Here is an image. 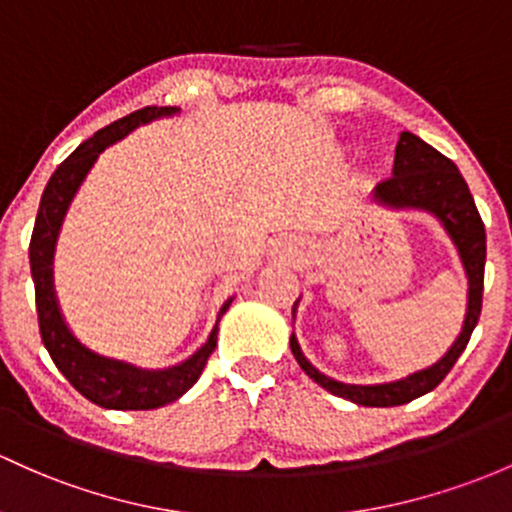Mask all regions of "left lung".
Wrapping results in <instances>:
<instances>
[{
  "label": "left lung",
  "mask_w": 512,
  "mask_h": 512,
  "mask_svg": "<svg viewBox=\"0 0 512 512\" xmlns=\"http://www.w3.org/2000/svg\"><path fill=\"white\" fill-rule=\"evenodd\" d=\"M373 200L383 207H393V210H422L432 214L449 234L456 246V254L461 258V266H464L466 280H469L466 315L459 337L437 364L410 373L400 381L376 383V386H356V383H342L324 376L305 359L295 334H290V349H293L295 361L302 371L332 395H339L356 405H366V408H393V405H405L437 388L469 344L478 315H481L486 229H483L481 214L476 210L474 197H471L466 180L461 178L459 168L437 148L425 144L420 136L410 134V131L400 134L398 146H395L393 175L373 188ZM295 310H298V302L293 305V317Z\"/></svg>",
  "instance_id": "1"
}]
</instances>
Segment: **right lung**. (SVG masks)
<instances>
[{"label": "right lung", "mask_w": 512, "mask_h": 512, "mask_svg": "<svg viewBox=\"0 0 512 512\" xmlns=\"http://www.w3.org/2000/svg\"><path fill=\"white\" fill-rule=\"evenodd\" d=\"M178 112V107H144L139 112H131L129 117L119 119V122L104 126L92 139L82 141L48 180L41 195V205H38L34 234H31V278H34L36 288V312L43 344H46L53 364L73 383V388L107 410L163 408V405L173 403L180 395L188 393L200 378L214 346H217L219 320L234 300L229 298L222 305L207 342L190 359L168 368H141L87 349L70 332V327L63 320V312H60L56 288H53V254H56V241L60 227H63L65 212H68L75 192L80 190L82 180L87 178L104 148L122 141L136 126L161 117H173Z\"/></svg>", "instance_id": "1"}]
</instances>
